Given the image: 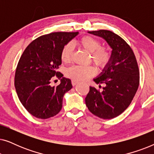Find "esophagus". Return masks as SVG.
Segmentation results:
<instances>
[{
	"instance_id": "34e87169",
	"label": "esophagus",
	"mask_w": 154,
	"mask_h": 154,
	"mask_svg": "<svg viewBox=\"0 0 154 154\" xmlns=\"http://www.w3.org/2000/svg\"><path fill=\"white\" fill-rule=\"evenodd\" d=\"M71 83H72V85L74 86V85H76L78 83H79V82H77L76 81H75V80H72L71 81Z\"/></svg>"
}]
</instances>
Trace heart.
I'll return each instance as SVG.
<instances>
[{"instance_id":"obj_1","label":"heart","mask_w":154,"mask_h":154,"mask_svg":"<svg viewBox=\"0 0 154 154\" xmlns=\"http://www.w3.org/2000/svg\"><path fill=\"white\" fill-rule=\"evenodd\" d=\"M78 44L86 52L90 53L92 62L98 69H102L106 67L110 62L111 53L109 48L102 47L100 42L97 39L85 35L82 37L78 41ZM73 45L68 43L65 45L61 51V60L63 62H70L73 53ZM95 74V69L92 66H72L67 69L66 71V76L78 81H84L93 76Z\"/></svg>"}]
</instances>
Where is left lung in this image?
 <instances>
[{
  "instance_id": "1",
  "label": "left lung",
  "mask_w": 154,
  "mask_h": 154,
  "mask_svg": "<svg viewBox=\"0 0 154 154\" xmlns=\"http://www.w3.org/2000/svg\"><path fill=\"white\" fill-rule=\"evenodd\" d=\"M104 38L110 46L111 59L98 77L96 83H104L102 91L90 86L85 104L92 114L111 119L129 106L140 84V71L133 51L119 35L108 30L88 31ZM101 86H100V88Z\"/></svg>"
}]
</instances>
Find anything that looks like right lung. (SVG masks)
I'll return each mask as SVG.
<instances>
[{
  "instance_id": "1",
  "label": "right lung",
  "mask_w": 154,
  "mask_h": 154,
  "mask_svg": "<svg viewBox=\"0 0 154 154\" xmlns=\"http://www.w3.org/2000/svg\"><path fill=\"white\" fill-rule=\"evenodd\" d=\"M79 32H54L33 41L23 52L17 66L14 86L19 100L33 116L53 117L62 107L63 97L72 88L71 80L57 71L62 64L63 47ZM54 76L61 79L56 87L51 85Z\"/></svg>"
}]
</instances>
